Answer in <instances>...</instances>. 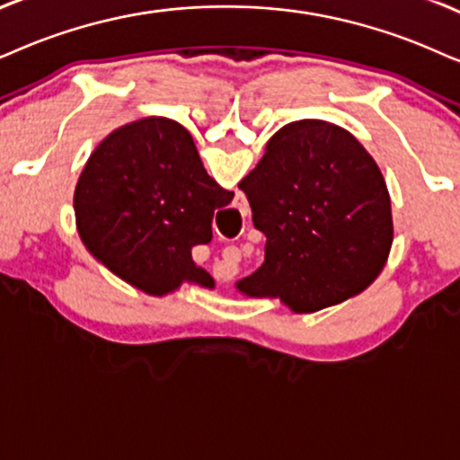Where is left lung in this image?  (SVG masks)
<instances>
[{
	"instance_id": "8db88e82",
	"label": "left lung",
	"mask_w": 460,
	"mask_h": 460,
	"mask_svg": "<svg viewBox=\"0 0 460 460\" xmlns=\"http://www.w3.org/2000/svg\"><path fill=\"white\" fill-rule=\"evenodd\" d=\"M240 189L267 237L263 265L235 284L246 297L318 312L363 293L385 270L391 195L350 131L316 119L284 125Z\"/></svg>"
}]
</instances>
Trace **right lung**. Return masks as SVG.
Wrapping results in <instances>:
<instances>
[{"label": "right lung", "mask_w": 460, "mask_h": 460, "mask_svg": "<svg viewBox=\"0 0 460 460\" xmlns=\"http://www.w3.org/2000/svg\"><path fill=\"white\" fill-rule=\"evenodd\" d=\"M234 193L208 176L190 133L163 116L133 120L93 150L74 190L86 250L114 276L163 297L182 282L212 288L190 250L212 240Z\"/></svg>", "instance_id": "right-lung-1"}]
</instances>
